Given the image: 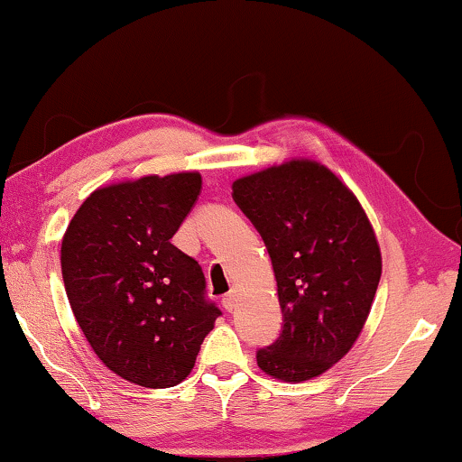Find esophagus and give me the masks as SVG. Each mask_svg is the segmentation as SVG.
I'll list each match as a JSON object with an SVG mask.
<instances>
[{
	"mask_svg": "<svg viewBox=\"0 0 462 462\" xmlns=\"http://www.w3.org/2000/svg\"><path fill=\"white\" fill-rule=\"evenodd\" d=\"M236 303H237V293H236V291H229V293L223 295V308L226 311H233V308H236Z\"/></svg>",
	"mask_w": 462,
	"mask_h": 462,
	"instance_id": "1",
	"label": "esophagus"
}]
</instances>
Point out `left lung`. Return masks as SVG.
<instances>
[{"mask_svg": "<svg viewBox=\"0 0 462 462\" xmlns=\"http://www.w3.org/2000/svg\"><path fill=\"white\" fill-rule=\"evenodd\" d=\"M233 200L264 239L282 330L255 353L262 372L303 382L343 359L372 310L378 239L353 191L316 161L295 159L233 181Z\"/></svg>", "mask_w": 462, "mask_h": 462, "instance_id": "left-lung-1", "label": "left lung"}]
</instances>
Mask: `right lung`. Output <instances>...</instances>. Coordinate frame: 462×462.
<instances>
[{
    "instance_id": "1",
    "label": "right lung",
    "mask_w": 462,
    "mask_h": 462,
    "mask_svg": "<svg viewBox=\"0 0 462 462\" xmlns=\"http://www.w3.org/2000/svg\"><path fill=\"white\" fill-rule=\"evenodd\" d=\"M202 189L196 171L98 188L61 241L76 322L113 374L144 388L183 382L221 316L198 262L171 244Z\"/></svg>"
}]
</instances>
